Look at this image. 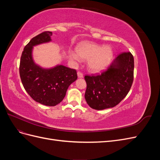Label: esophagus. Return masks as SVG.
I'll return each instance as SVG.
<instances>
[{
	"mask_svg": "<svg viewBox=\"0 0 160 160\" xmlns=\"http://www.w3.org/2000/svg\"><path fill=\"white\" fill-rule=\"evenodd\" d=\"M77 76H78L79 78H83V74L82 73L81 71H78V72H77Z\"/></svg>",
	"mask_w": 160,
	"mask_h": 160,
	"instance_id": "1",
	"label": "esophagus"
}]
</instances>
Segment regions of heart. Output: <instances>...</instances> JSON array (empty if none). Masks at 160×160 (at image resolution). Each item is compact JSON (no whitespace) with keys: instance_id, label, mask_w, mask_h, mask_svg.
Instances as JSON below:
<instances>
[{"instance_id":"heart-1","label":"heart","mask_w":160,"mask_h":160,"mask_svg":"<svg viewBox=\"0 0 160 160\" xmlns=\"http://www.w3.org/2000/svg\"><path fill=\"white\" fill-rule=\"evenodd\" d=\"M113 49L92 42H83L77 46V52L71 51L69 57L72 61L81 62L82 59L88 60L89 69L97 72L105 69L112 59Z\"/></svg>"}]
</instances>
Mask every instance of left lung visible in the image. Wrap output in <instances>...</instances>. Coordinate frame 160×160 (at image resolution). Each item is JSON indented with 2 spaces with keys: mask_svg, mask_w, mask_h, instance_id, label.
Listing matches in <instances>:
<instances>
[{
  "mask_svg": "<svg viewBox=\"0 0 160 160\" xmlns=\"http://www.w3.org/2000/svg\"><path fill=\"white\" fill-rule=\"evenodd\" d=\"M133 70L132 54L123 52L101 74L85 75V98L89 107L102 110L119 104L126 97L132 85Z\"/></svg>",
  "mask_w": 160,
  "mask_h": 160,
  "instance_id": "left-lung-1",
  "label": "left lung"
}]
</instances>
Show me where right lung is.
Returning <instances> with one entry per match:
<instances>
[{"mask_svg": "<svg viewBox=\"0 0 160 160\" xmlns=\"http://www.w3.org/2000/svg\"><path fill=\"white\" fill-rule=\"evenodd\" d=\"M52 32L45 31L33 37L22 52L19 73L24 88L33 100L47 106H55L64 99L69 86L77 80L75 69L63 65L42 69L34 62L32 47L51 41Z\"/></svg>", "mask_w": 160, "mask_h": 160, "instance_id": "add662e5", "label": "right lung"}]
</instances>
